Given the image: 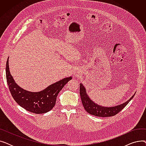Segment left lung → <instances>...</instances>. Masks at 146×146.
I'll list each match as a JSON object with an SVG mask.
<instances>
[{"label":"left lung","mask_w":146,"mask_h":146,"mask_svg":"<svg viewBox=\"0 0 146 146\" xmlns=\"http://www.w3.org/2000/svg\"><path fill=\"white\" fill-rule=\"evenodd\" d=\"M80 95L83 106L87 112L90 115L99 117H108L115 115L122 109H124V107L129 102L135 95V94L133 95L131 98L129 99V100L123 104L115 106L106 107L95 104L92 99H90L86 93L85 87L83 85L82 83L80 84Z\"/></svg>","instance_id":"8db88e82"}]
</instances>
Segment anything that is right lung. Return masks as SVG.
Instances as JSON below:
<instances>
[{
	"label": "right lung",
	"mask_w": 146,
	"mask_h": 146,
	"mask_svg": "<svg viewBox=\"0 0 146 146\" xmlns=\"http://www.w3.org/2000/svg\"><path fill=\"white\" fill-rule=\"evenodd\" d=\"M6 76L11 94L19 105L28 111L35 113H44L54 106L58 93L72 78L68 77L51 84L44 90L33 92L21 88L15 82L9 67V57L6 65Z\"/></svg>",
	"instance_id": "obj_1"
}]
</instances>
